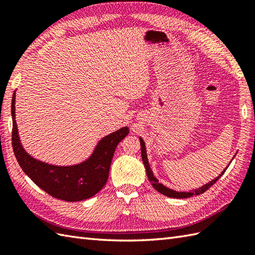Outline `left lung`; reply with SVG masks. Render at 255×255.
<instances>
[{"mask_svg":"<svg viewBox=\"0 0 255 255\" xmlns=\"http://www.w3.org/2000/svg\"><path fill=\"white\" fill-rule=\"evenodd\" d=\"M140 144H141V158H142V161H143L145 171H147V175H148V178H149L150 183L152 184V186L156 189V191H158V192L161 193V194L165 195V196H167V197H173V198H188V197L193 196V195L203 194V193H205L206 191H207L208 188H210L211 186H213L214 184L219 180L220 176H223L225 171L227 170V167H228V166H227L226 169H225L223 172H221V174H220L218 177H216L215 180L210 181L209 183H207V184H206V185L202 186L200 188L195 189V191H193V193H192V192H187V193H185V192H176V191H173V189H170V188L165 187L164 185H162V184L159 183V181L156 180V177L153 175L152 170H151V167H150V165H149V162H148V159H147V152H145L144 142H143V140H142L141 138H140Z\"/></svg>","mask_w":255,"mask_h":255,"instance_id":"left-lung-1","label":"left lung"}]
</instances>
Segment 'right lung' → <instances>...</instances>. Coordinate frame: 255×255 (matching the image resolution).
Returning <instances> with one entry per match:
<instances>
[{
  "label": "right lung",
  "mask_w": 255,
  "mask_h": 255,
  "mask_svg": "<svg viewBox=\"0 0 255 255\" xmlns=\"http://www.w3.org/2000/svg\"><path fill=\"white\" fill-rule=\"evenodd\" d=\"M12 145L18 164L42 191L66 202L88 199L104 187L117 144L129 133V129L124 127L104 137L91 158L83 163L56 166L35 160L21 147L15 121V93L12 97Z\"/></svg>",
  "instance_id": "obj_1"
}]
</instances>
